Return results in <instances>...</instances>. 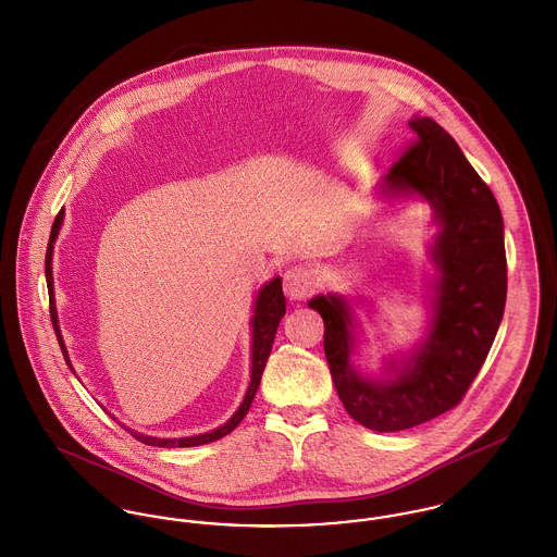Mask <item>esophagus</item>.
Here are the masks:
<instances>
[{"label": "esophagus", "mask_w": 557, "mask_h": 557, "mask_svg": "<svg viewBox=\"0 0 557 557\" xmlns=\"http://www.w3.org/2000/svg\"><path fill=\"white\" fill-rule=\"evenodd\" d=\"M283 289L289 300H304L314 292V272L308 265H292L283 274Z\"/></svg>", "instance_id": "34e87169"}]
</instances>
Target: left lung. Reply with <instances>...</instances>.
<instances>
[{
    "mask_svg": "<svg viewBox=\"0 0 557 557\" xmlns=\"http://www.w3.org/2000/svg\"><path fill=\"white\" fill-rule=\"evenodd\" d=\"M414 138L381 183L385 196H421L438 234L430 257L438 270L425 341L387 379L363 376L354 363V312L341 296L308 306L323 317V351L338 398L374 432L421 425L461 403L500 327L506 302L505 225L490 187L456 140L432 119L414 116Z\"/></svg>",
    "mask_w": 557,
    "mask_h": 557,
    "instance_id": "1",
    "label": "left lung"
}]
</instances>
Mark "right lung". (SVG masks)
I'll return each mask as SVG.
<instances>
[{"label": "right lung", "instance_id": "add662e5", "mask_svg": "<svg viewBox=\"0 0 557 557\" xmlns=\"http://www.w3.org/2000/svg\"><path fill=\"white\" fill-rule=\"evenodd\" d=\"M61 223H63V210H59V214L54 216V223L51 227V238H49V247H47V259H45V274H47V287H49V304H51V321L52 327H54V334H57V341H59V347H61V354L63 359L67 361V366L72 368L70 363V357H67V349L63 345V338H61V330H59V321H57V308H54V292H52V249H54V240H57V234L61 230ZM283 281L276 276L272 278L268 285H263L259 289V296H257V302H255L253 319H251V327H253V347H251V383H249V389L245 394V400L243 405L238 406V410L232 414L230 421H225L221 428L212 430V432H206L200 436H189V438H152V436H145L140 432H134L127 428V432L145 443V445H151V447H163V449H172V447H198V445H206V443H212V441H219L223 438L225 434L234 432L238 428V423L245 419V414L249 412L251 403H253L255 394H257V387H259V381H261V374H263V368H265V361L270 357L272 351V343H274V336H276V327L281 323V319L285 317V296H283ZM74 372V370H72Z\"/></svg>", "mask_w": 557, "mask_h": 557}]
</instances>
